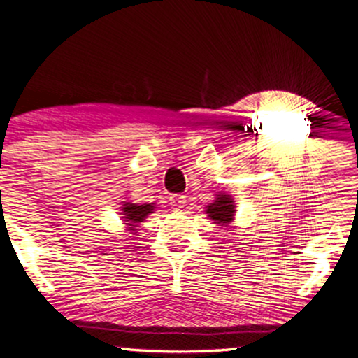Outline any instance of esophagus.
<instances>
[{"mask_svg": "<svg viewBox=\"0 0 358 358\" xmlns=\"http://www.w3.org/2000/svg\"><path fill=\"white\" fill-rule=\"evenodd\" d=\"M185 195H171L170 196V203L173 205V208H176V210H180V208L185 207Z\"/></svg>", "mask_w": 358, "mask_h": 358, "instance_id": "obj_1", "label": "esophagus"}]
</instances>
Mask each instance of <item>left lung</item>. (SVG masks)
Masks as SVG:
<instances>
[{"label":"left lung","mask_w":358,"mask_h":358,"mask_svg":"<svg viewBox=\"0 0 358 358\" xmlns=\"http://www.w3.org/2000/svg\"><path fill=\"white\" fill-rule=\"evenodd\" d=\"M208 217L213 220V224L229 225L236 215V203L234 199L227 193H220L210 205H207Z\"/></svg>","instance_id":"obj_1"}]
</instances>
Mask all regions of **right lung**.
I'll use <instances>...</instances> for the list:
<instances>
[{"label":"right lung","mask_w":358,"mask_h":358,"mask_svg":"<svg viewBox=\"0 0 358 358\" xmlns=\"http://www.w3.org/2000/svg\"><path fill=\"white\" fill-rule=\"evenodd\" d=\"M155 203H124L122 207V219L127 222L126 225H129V231H134V227H138V224L145 222V219L150 213H153Z\"/></svg>","instance_id":"right-lung-1"}]
</instances>
